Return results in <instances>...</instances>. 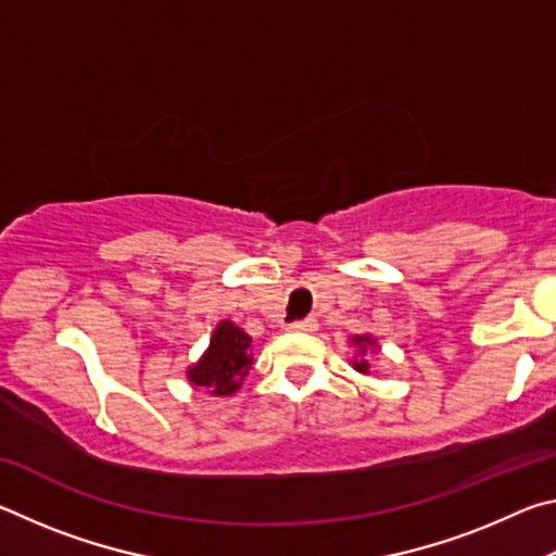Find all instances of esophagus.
<instances>
[{
    "mask_svg": "<svg viewBox=\"0 0 556 556\" xmlns=\"http://www.w3.org/2000/svg\"><path fill=\"white\" fill-rule=\"evenodd\" d=\"M289 331H316V321L314 318H304V321H294L287 326Z\"/></svg>",
    "mask_w": 556,
    "mask_h": 556,
    "instance_id": "esophagus-1",
    "label": "esophagus"
}]
</instances>
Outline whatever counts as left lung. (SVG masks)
I'll return each mask as SVG.
<instances>
[{"label": "left lung", "mask_w": 556, "mask_h": 556, "mask_svg": "<svg viewBox=\"0 0 556 556\" xmlns=\"http://www.w3.org/2000/svg\"><path fill=\"white\" fill-rule=\"evenodd\" d=\"M353 343L361 345V348H363V353H365V348H368V345H375V341H370L368 336H357V338H353ZM353 368H355V370H361V372H368V370H370L368 357H355Z\"/></svg>", "instance_id": "8db88e82"}]
</instances>
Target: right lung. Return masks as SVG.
Masks as SVG:
<instances>
[{"label":"right lung","instance_id":"obj_1","mask_svg":"<svg viewBox=\"0 0 556 556\" xmlns=\"http://www.w3.org/2000/svg\"><path fill=\"white\" fill-rule=\"evenodd\" d=\"M252 368L250 336L230 321H223L211 338V348L188 370V378L199 388H205L215 397H228L240 388L244 375Z\"/></svg>","mask_w":556,"mask_h":556}]
</instances>
